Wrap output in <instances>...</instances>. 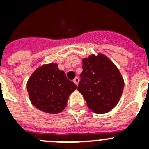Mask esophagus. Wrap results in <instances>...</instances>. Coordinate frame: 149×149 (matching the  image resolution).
I'll return each mask as SVG.
<instances>
[{"label": "esophagus", "mask_w": 149, "mask_h": 149, "mask_svg": "<svg viewBox=\"0 0 149 149\" xmlns=\"http://www.w3.org/2000/svg\"><path fill=\"white\" fill-rule=\"evenodd\" d=\"M74 84H76V85H78V83H79V81H80V79L78 78V77H75V78L74 79Z\"/></svg>", "instance_id": "34e87169"}]
</instances>
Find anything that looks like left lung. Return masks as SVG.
I'll return each instance as SVG.
<instances>
[{
  "label": "left lung",
  "instance_id": "left-lung-1",
  "mask_svg": "<svg viewBox=\"0 0 149 149\" xmlns=\"http://www.w3.org/2000/svg\"><path fill=\"white\" fill-rule=\"evenodd\" d=\"M124 86L120 72L104 54H92L83 59L77 90L95 113H106L114 108L120 100Z\"/></svg>",
  "mask_w": 149,
  "mask_h": 149
}]
</instances>
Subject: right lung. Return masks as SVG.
Returning <instances> with one entry per match:
<instances>
[{
  "instance_id": "right-lung-1",
  "label": "right lung",
  "mask_w": 149,
  "mask_h": 149,
  "mask_svg": "<svg viewBox=\"0 0 149 149\" xmlns=\"http://www.w3.org/2000/svg\"><path fill=\"white\" fill-rule=\"evenodd\" d=\"M76 88L75 84L68 81L65 72L53 63L36 68L27 83L33 105L51 114L59 113L65 108L68 97Z\"/></svg>"
}]
</instances>
